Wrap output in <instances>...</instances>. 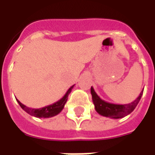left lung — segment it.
Masks as SVG:
<instances>
[{
	"label": "left lung",
	"mask_w": 155,
	"mask_h": 155,
	"mask_svg": "<svg viewBox=\"0 0 155 155\" xmlns=\"http://www.w3.org/2000/svg\"><path fill=\"white\" fill-rule=\"evenodd\" d=\"M143 91V90L140 92L139 97L130 104H116L104 101L95 93L94 88L91 86V89L92 101L94 104V109L96 112L102 116L109 117L112 119H120L130 114L135 109L137 104H139L140 99L142 97Z\"/></svg>",
	"instance_id": "left-lung-1"
}]
</instances>
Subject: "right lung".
Listing matches in <instances>:
<instances>
[{"instance_id": "right-lung-1", "label": "right lung", "mask_w": 155, "mask_h": 155, "mask_svg": "<svg viewBox=\"0 0 155 155\" xmlns=\"http://www.w3.org/2000/svg\"><path fill=\"white\" fill-rule=\"evenodd\" d=\"M74 87V85H72L67 92L65 93L63 97L61 98L60 101H56L55 103L47 106H45L43 108H40V109H32V108H29L27 106H25V104H23L21 103L20 101L16 99V101L18 102V104H20V106L24 110L28 113L29 114H31L32 116L37 117V118H51V117L55 116L58 114H60L61 110L64 109V104L66 103L68 99V95L70 94V93L72 91V89Z\"/></svg>"}]
</instances>
